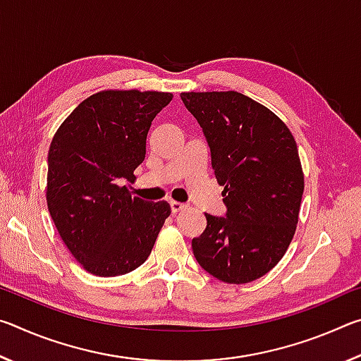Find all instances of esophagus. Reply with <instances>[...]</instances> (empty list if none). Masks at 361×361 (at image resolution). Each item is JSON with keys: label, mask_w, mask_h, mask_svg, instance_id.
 Returning <instances> with one entry per match:
<instances>
[{"label": "esophagus", "mask_w": 361, "mask_h": 361, "mask_svg": "<svg viewBox=\"0 0 361 361\" xmlns=\"http://www.w3.org/2000/svg\"><path fill=\"white\" fill-rule=\"evenodd\" d=\"M170 209H172V213H178L183 209H186V205L181 202H176V200H170Z\"/></svg>", "instance_id": "esophagus-1"}]
</instances>
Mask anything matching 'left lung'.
I'll return each instance as SVG.
<instances>
[{
  "label": "left lung",
  "instance_id": "obj_1",
  "mask_svg": "<svg viewBox=\"0 0 361 361\" xmlns=\"http://www.w3.org/2000/svg\"><path fill=\"white\" fill-rule=\"evenodd\" d=\"M181 100L202 127L228 209L221 218L205 213L194 256L221 282H253L295 235L304 192L295 137L271 109L234 90L183 92Z\"/></svg>",
  "mask_w": 361,
  "mask_h": 361
}]
</instances>
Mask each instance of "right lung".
<instances>
[{
	"mask_svg": "<svg viewBox=\"0 0 361 361\" xmlns=\"http://www.w3.org/2000/svg\"><path fill=\"white\" fill-rule=\"evenodd\" d=\"M173 95L102 90L59 127L47 156V209L85 271L116 277L148 259L170 215L166 200L133 197L124 180L145 161L152 119Z\"/></svg>",
	"mask_w": 361,
	"mask_h": 361,
	"instance_id": "right-lung-1",
	"label": "right lung"
}]
</instances>
